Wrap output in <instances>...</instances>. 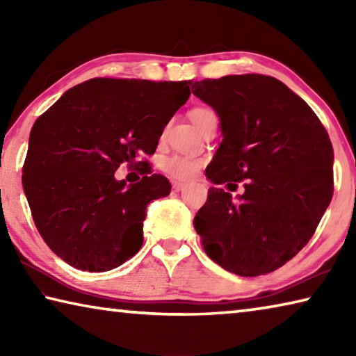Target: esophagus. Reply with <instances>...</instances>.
<instances>
[{"label":"esophagus","mask_w":356,"mask_h":356,"mask_svg":"<svg viewBox=\"0 0 356 356\" xmlns=\"http://www.w3.org/2000/svg\"><path fill=\"white\" fill-rule=\"evenodd\" d=\"M185 184L184 182H177V180H174V182H172V190L174 191H182L184 188H185Z\"/></svg>","instance_id":"esophagus-1"}]
</instances>
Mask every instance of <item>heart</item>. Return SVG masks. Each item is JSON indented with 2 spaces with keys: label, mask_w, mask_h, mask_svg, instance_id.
Here are the masks:
<instances>
[{
  "label": "heart",
  "mask_w": 356,
  "mask_h": 356,
  "mask_svg": "<svg viewBox=\"0 0 356 356\" xmlns=\"http://www.w3.org/2000/svg\"><path fill=\"white\" fill-rule=\"evenodd\" d=\"M212 111L206 110V108H196V110H193L190 113V118L193 120V124L200 125L204 119L212 116ZM197 168V163L195 160L191 159H186V156H179V155H174L170 156V159H166L163 161V170L170 174V176L176 177V179H188L191 177L193 174H195Z\"/></svg>",
  "instance_id": "heart-1"
}]
</instances>
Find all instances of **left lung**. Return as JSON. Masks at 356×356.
<instances>
[{"mask_svg": "<svg viewBox=\"0 0 356 356\" xmlns=\"http://www.w3.org/2000/svg\"><path fill=\"white\" fill-rule=\"evenodd\" d=\"M193 94L220 118L222 140L206 170L220 186L193 225L206 254L227 272H275L309 242L333 196V146L311 106L273 76L196 81Z\"/></svg>", "mask_w": 356, "mask_h": 356, "instance_id": "obj_1", "label": "left lung"}]
</instances>
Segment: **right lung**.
I'll list each match as a JSON object with an SVG mask.
<instances>
[{"label": "right lung", "mask_w": 356, "mask_h": 356, "mask_svg": "<svg viewBox=\"0 0 356 356\" xmlns=\"http://www.w3.org/2000/svg\"><path fill=\"white\" fill-rule=\"evenodd\" d=\"M188 84L94 78L35 120L23 190L39 234L64 262L100 273L140 251L147 206L170 195L171 184L150 174L127 185L114 172L155 152L165 125L190 97Z\"/></svg>", "instance_id": "obj_1"}]
</instances>
